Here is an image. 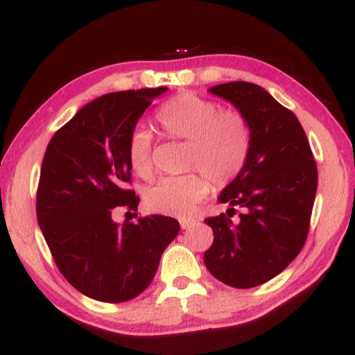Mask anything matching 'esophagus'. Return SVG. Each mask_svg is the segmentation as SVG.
Segmentation results:
<instances>
[{
  "label": "esophagus",
  "instance_id": "esophagus-1",
  "mask_svg": "<svg viewBox=\"0 0 355 355\" xmlns=\"http://www.w3.org/2000/svg\"><path fill=\"white\" fill-rule=\"evenodd\" d=\"M179 224H181V229H189V227H192V225L195 224V219H192V218L181 219V220H179Z\"/></svg>",
  "mask_w": 355,
  "mask_h": 355
}]
</instances>
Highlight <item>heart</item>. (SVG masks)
<instances>
[{
  "label": "heart",
  "mask_w": 355,
  "mask_h": 355,
  "mask_svg": "<svg viewBox=\"0 0 355 355\" xmlns=\"http://www.w3.org/2000/svg\"><path fill=\"white\" fill-rule=\"evenodd\" d=\"M157 121L169 139L187 142L186 166L197 169L182 176L162 178L148 187L146 205L152 211L168 216L189 214L208 195L209 177L216 186H227L248 160V121L240 112L220 110L214 101L193 92H181L160 107ZM152 146L150 131L146 128L132 130L126 155L137 176L152 174Z\"/></svg>",
  "instance_id": "obj_1"
}]
</instances>
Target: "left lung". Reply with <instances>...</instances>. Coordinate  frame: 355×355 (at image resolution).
I'll return each mask as SVG.
<instances>
[{
    "label": "left lung",
    "instance_id": "obj_1",
    "mask_svg": "<svg viewBox=\"0 0 355 355\" xmlns=\"http://www.w3.org/2000/svg\"><path fill=\"white\" fill-rule=\"evenodd\" d=\"M248 121L251 147L243 169L219 195L224 213L207 218L213 245L208 270L234 288L263 285L286 269L309 234L317 192V165L300 120L264 88L248 81L213 86ZM242 213L237 223L234 208Z\"/></svg>",
    "mask_w": 355,
    "mask_h": 355
}]
</instances>
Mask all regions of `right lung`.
Wrapping results in <instances>:
<instances>
[{
  "label": "right lung",
  "instance_id": "add662e5",
  "mask_svg": "<svg viewBox=\"0 0 355 355\" xmlns=\"http://www.w3.org/2000/svg\"><path fill=\"white\" fill-rule=\"evenodd\" d=\"M168 88L109 92L78 110L46 148L37 218L58 269L83 295L125 302L147 288L179 223L152 214L116 224V206L137 211L128 186V139L144 110ZM128 214V213H126Z\"/></svg>",
  "mask_w": 355,
  "mask_h": 355
}]
</instances>
